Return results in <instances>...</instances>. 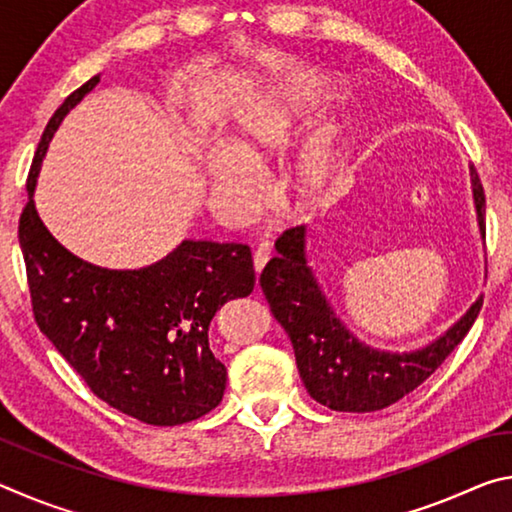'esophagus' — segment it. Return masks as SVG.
Returning a JSON list of instances; mask_svg holds the SVG:
<instances>
[{"label":"esophagus","instance_id":"1","mask_svg":"<svg viewBox=\"0 0 512 512\" xmlns=\"http://www.w3.org/2000/svg\"><path fill=\"white\" fill-rule=\"evenodd\" d=\"M268 259H271V244H266V241H262V244L257 246L255 255H253V264H255V271L259 273L262 268L266 266Z\"/></svg>","mask_w":512,"mask_h":512}]
</instances>
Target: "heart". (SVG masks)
<instances>
[{"instance_id": "obj_1", "label": "heart", "mask_w": 512, "mask_h": 512, "mask_svg": "<svg viewBox=\"0 0 512 512\" xmlns=\"http://www.w3.org/2000/svg\"><path fill=\"white\" fill-rule=\"evenodd\" d=\"M325 101V85L314 76L280 83L248 99L232 121L230 146H210L203 155V173L210 192L230 210L244 212L259 194L250 167H264L296 140L300 126ZM348 158L339 131L325 126L300 151L289 178V198L300 210L332 201L343 187Z\"/></svg>"}]
</instances>
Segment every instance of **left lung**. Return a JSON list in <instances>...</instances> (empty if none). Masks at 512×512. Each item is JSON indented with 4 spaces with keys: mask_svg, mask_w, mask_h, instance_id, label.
<instances>
[{
    "mask_svg": "<svg viewBox=\"0 0 512 512\" xmlns=\"http://www.w3.org/2000/svg\"><path fill=\"white\" fill-rule=\"evenodd\" d=\"M470 185L479 235L485 239V196L472 167ZM275 250L259 284L277 323L289 334L307 393L332 411H381L415 391L465 339L483 305L479 296L447 332L422 348H372L350 332L320 287L307 255V225L282 232Z\"/></svg>",
    "mask_w": 512,
    "mask_h": 512,
    "instance_id": "1",
    "label": "left lung"
}]
</instances>
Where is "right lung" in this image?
<instances>
[{
	"label": "right lung",
	"instance_id": "obj_1",
	"mask_svg": "<svg viewBox=\"0 0 512 512\" xmlns=\"http://www.w3.org/2000/svg\"><path fill=\"white\" fill-rule=\"evenodd\" d=\"M99 85L69 94L42 133L20 219L33 314L90 391L131 418L173 427L219 406L228 370L210 350V323L232 298L255 287L250 248L235 241L183 239L158 262L106 268L69 253L36 210L42 160L63 119Z\"/></svg>",
	"mask_w": 512,
	"mask_h": 512
}]
</instances>
